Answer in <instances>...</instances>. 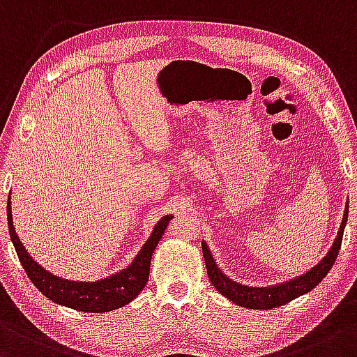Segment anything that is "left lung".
Segmentation results:
<instances>
[{
  "label": "left lung",
  "mask_w": 357,
  "mask_h": 357,
  "mask_svg": "<svg viewBox=\"0 0 357 357\" xmlns=\"http://www.w3.org/2000/svg\"><path fill=\"white\" fill-rule=\"evenodd\" d=\"M347 212H349V200H347L346 204V212H344L342 222H340L337 238H335L334 244L331 246L329 253L320 259V263H317L310 271L298 276V278L290 280V282L287 283H280V285L276 287L255 288L234 283L215 266L209 248H207L206 243H202V253L204 259H206L207 275H209L211 283L218 288L219 294H222L224 297L229 298L231 302L236 303V305H241L244 308H256V310L261 308V310H268V308L285 305V303L291 302L294 298H297L300 295L310 291L312 288L317 287L319 283L322 282V278H326V275L331 271V268L335 263V258H337L339 255L340 244H342L344 227H346L347 222Z\"/></svg>",
  "instance_id": "8db88e82"
}]
</instances>
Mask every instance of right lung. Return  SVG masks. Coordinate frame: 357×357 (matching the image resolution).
<instances>
[{"label":"right lung","mask_w":357,"mask_h":357,"mask_svg":"<svg viewBox=\"0 0 357 357\" xmlns=\"http://www.w3.org/2000/svg\"><path fill=\"white\" fill-rule=\"evenodd\" d=\"M8 229H10L11 241H13L15 250L20 258V263L25 268L28 278L31 280L35 287L50 298L52 302L59 303V305L70 307L74 310L91 312V314H101V312L116 310V308L125 307L130 303L139 291L143 290L148 282V275H150V263L151 255H153L155 248L160 239H162L163 232H165L168 221L172 215L165 218L155 226L153 232L148 238L145 246L142 248L136 258L133 259L126 270L119 271L109 278L99 280V282L82 283V282H69V280H62L59 276L49 273L43 270L42 266L37 265L33 258L26 253L23 244L20 243L17 231H15L13 222H11V206L8 202Z\"/></svg>","instance_id":"right-lung-1"}]
</instances>
